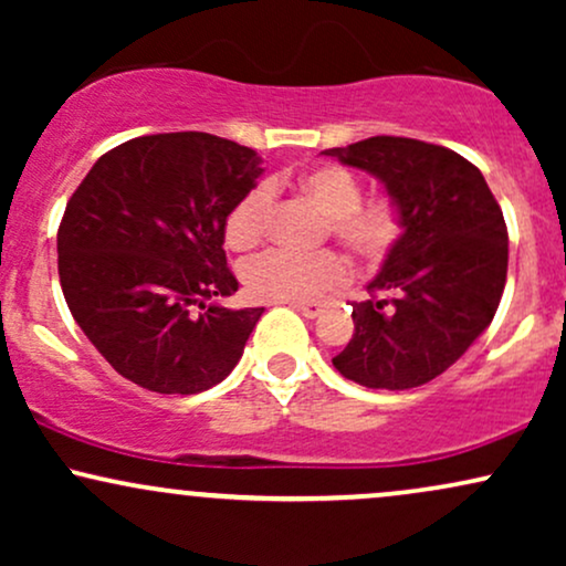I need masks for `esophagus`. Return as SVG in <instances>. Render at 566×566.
Segmentation results:
<instances>
[{
    "instance_id": "obj_1",
    "label": "esophagus",
    "mask_w": 566,
    "mask_h": 566,
    "mask_svg": "<svg viewBox=\"0 0 566 566\" xmlns=\"http://www.w3.org/2000/svg\"><path fill=\"white\" fill-rule=\"evenodd\" d=\"M292 308L301 311L305 319H316L322 311V303H314V301H305V303H292Z\"/></svg>"
}]
</instances>
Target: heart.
Instances as JSON below:
<instances>
[{
  "label": "heart",
  "mask_w": 566,
  "mask_h": 566,
  "mask_svg": "<svg viewBox=\"0 0 566 566\" xmlns=\"http://www.w3.org/2000/svg\"><path fill=\"white\" fill-rule=\"evenodd\" d=\"M297 188L327 216V231L356 261L380 263L401 233V212L391 199L361 201V186L343 167L327 165L303 172ZM274 193L265 184L252 186L226 216V244L233 250L255 247L269 229ZM346 261L333 250L301 255L269 250L242 265V284L258 301L301 303L346 282Z\"/></svg>",
  "instance_id": "heart-1"
}]
</instances>
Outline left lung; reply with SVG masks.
Here are the masks:
<instances>
[{"label": "left lung", "mask_w": 566, "mask_h": 566, "mask_svg": "<svg viewBox=\"0 0 566 566\" xmlns=\"http://www.w3.org/2000/svg\"><path fill=\"white\" fill-rule=\"evenodd\" d=\"M327 157L386 186L401 237L354 303V337L335 356L343 378L405 391L452 367L490 327L505 274L509 229L484 175L452 148L375 135Z\"/></svg>", "instance_id": "1"}]
</instances>
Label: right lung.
<instances>
[{
  "mask_svg": "<svg viewBox=\"0 0 566 566\" xmlns=\"http://www.w3.org/2000/svg\"><path fill=\"white\" fill-rule=\"evenodd\" d=\"M210 133L143 135L95 161L57 229L71 316L122 378L199 394L242 359L263 308H226V216L263 167Z\"/></svg>",
  "mask_w": 566,
  "mask_h": 566,
  "instance_id": "add662e5",
  "label": "right lung"
}]
</instances>
